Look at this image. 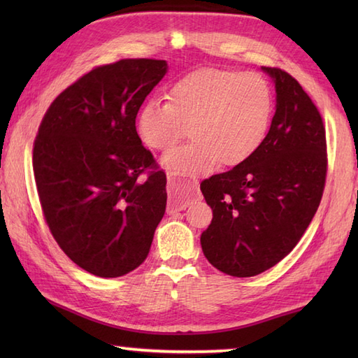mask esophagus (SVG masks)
Instances as JSON below:
<instances>
[{"mask_svg":"<svg viewBox=\"0 0 358 358\" xmlns=\"http://www.w3.org/2000/svg\"><path fill=\"white\" fill-rule=\"evenodd\" d=\"M196 183L181 185L175 180L172 175L167 177V192H169V201H167V214L185 210L191 203V194L195 189Z\"/></svg>","mask_w":358,"mask_h":358,"instance_id":"esophagus-1","label":"esophagus"}]
</instances>
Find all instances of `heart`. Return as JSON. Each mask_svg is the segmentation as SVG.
I'll return each mask as SVG.
<instances>
[{
  "label": "heart",
  "instance_id": "b5f03b06",
  "mask_svg": "<svg viewBox=\"0 0 358 358\" xmlns=\"http://www.w3.org/2000/svg\"><path fill=\"white\" fill-rule=\"evenodd\" d=\"M272 115V92L262 75L203 69L171 89L169 103L149 100L136 115L148 148L166 150L187 131L194 138L162 157L164 169L195 177L220 162L235 166L260 146Z\"/></svg>",
  "mask_w": 358,
  "mask_h": 358
}]
</instances>
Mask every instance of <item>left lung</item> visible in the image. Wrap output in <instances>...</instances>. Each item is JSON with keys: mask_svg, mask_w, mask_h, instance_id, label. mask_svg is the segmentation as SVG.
<instances>
[{"mask_svg": "<svg viewBox=\"0 0 358 358\" xmlns=\"http://www.w3.org/2000/svg\"><path fill=\"white\" fill-rule=\"evenodd\" d=\"M275 86L268 135L245 162L200 189L214 218L201 234L209 263L232 277H254L291 252L313 222L326 181L320 112L287 72L262 67Z\"/></svg>", "mask_w": 358, "mask_h": 358, "instance_id": "left-lung-1", "label": "left lung"}]
</instances>
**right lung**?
<instances>
[{
	"mask_svg": "<svg viewBox=\"0 0 358 358\" xmlns=\"http://www.w3.org/2000/svg\"><path fill=\"white\" fill-rule=\"evenodd\" d=\"M166 72L164 59L149 58L95 67L53 100L38 129L34 173L44 218L64 254L96 277L138 268L164 215L166 173L135 118Z\"/></svg>",
	"mask_w": 358,
	"mask_h": 358,
	"instance_id": "1",
	"label": "right lung"
}]
</instances>
